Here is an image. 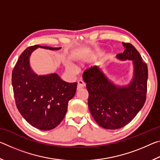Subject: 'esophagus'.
Returning a JSON list of instances; mask_svg holds the SVG:
<instances>
[{
    "label": "esophagus",
    "instance_id": "34e87169",
    "mask_svg": "<svg viewBox=\"0 0 160 160\" xmlns=\"http://www.w3.org/2000/svg\"><path fill=\"white\" fill-rule=\"evenodd\" d=\"M85 85V83L82 79H80L78 81V90H79V89L84 88Z\"/></svg>",
    "mask_w": 160,
    "mask_h": 160
}]
</instances>
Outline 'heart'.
I'll return each instance as SVG.
<instances>
[{
  "instance_id": "1",
  "label": "heart",
  "mask_w": 160,
  "mask_h": 160,
  "mask_svg": "<svg viewBox=\"0 0 160 160\" xmlns=\"http://www.w3.org/2000/svg\"><path fill=\"white\" fill-rule=\"evenodd\" d=\"M67 68L70 70H71V71H75V70H76V68H75L73 66V65H72V64H70V63H68L67 64Z\"/></svg>"
}]
</instances>
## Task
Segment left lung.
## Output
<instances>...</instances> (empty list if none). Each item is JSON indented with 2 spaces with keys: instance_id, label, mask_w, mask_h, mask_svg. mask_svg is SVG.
Masks as SVG:
<instances>
[{
  "instance_id": "8db88e82",
  "label": "left lung",
  "mask_w": 160,
  "mask_h": 160,
  "mask_svg": "<svg viewBox=\"0 0 160 160\" xmlns=\"http://www.w3.org/2000/svg\"><path fill=\"white\" fill-rule=\"evenodd\" d=\"M122 44L125 50L117 54L116 58L132 62L133 76L129 84L115 85L97 66L89 68L82 75L89 92V109L96 122L105 129H118L129 123L146 99L147 64L131 44L123 42Z\"/></svg>"
}]
</instances>
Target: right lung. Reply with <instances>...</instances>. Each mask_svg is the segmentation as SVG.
<instances>
[{
	"instance_id": "1",
	"label": "right lung",
	"mask_w": 160,
	"mask_h": 160,
	"mask_svg": "<svg viewBox=\"0 0 160 160\" xmlns=\"http://www.w3.org/2000/svg\"><path fill=\"white\" fill-rule=\"evenodd\" d=\"M39 47L53 51L61 48L39 45L27 48L12 70V84L16 106L22 117L35 128L49 131L64 118L69 100L76 92L77 82H65L56 72L35 73L29 58Z\"/></svg>"
}]
</instances>
